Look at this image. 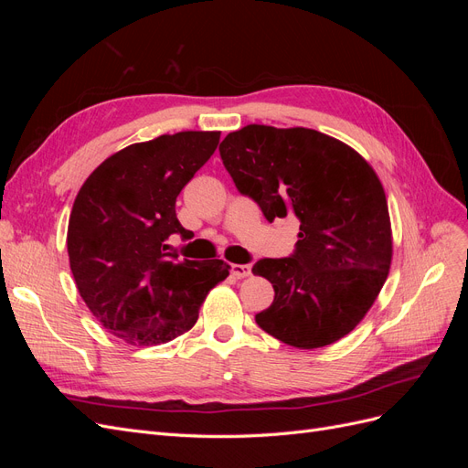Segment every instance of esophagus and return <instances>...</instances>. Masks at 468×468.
Listing matches in <instances>:
<instances>
[{
	"label": "esophagus",
	"instance_id": "obj_1",
	"mask_svg": "<svg viewBox=\"0 0 468 468\" xmlns=\"http://www.w3.org/2000/svg\"><path fill=\"white\" fill-rule=\"evenodd\" d=\"M230 271L236 279H246L251 275V267L250 265H239V263H234L230 265Z\"/></svg>",
	"mask_w": 468,
	"mask_h": 468
}]
</instances>
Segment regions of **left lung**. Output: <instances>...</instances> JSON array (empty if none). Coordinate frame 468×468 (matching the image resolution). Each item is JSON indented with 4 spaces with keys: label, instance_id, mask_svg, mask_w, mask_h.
Instances as JSON below:
<instances>
[{
    "label": "left lung",
    "instance_id": "left-lung-1",
    "mask_svg": "<svg viewBox=\"0 0 468 468\" xmlns=\"http://www.w3.org/2000/svg\"><path fill=\"white\" fill-rule=\"evenodd\" d=\"M236 189L263 217H296L289 258H265L253 273L273 285L256 314L269 335L301 349L330 346L363 320L392 260L388 205L373 167L339 140L313 129L248 124L220 144Z\"/></svg>",
    "mask_w": 468,
    "mask_h": 468
}]
</instances>
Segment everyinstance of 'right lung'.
<instances>
[{"label":"right lung","instance_id":"obj_1","mask_svg":"<svg viewBox=\"0 0 468 468\" xmlns=\"http://www.w3.org/2000/svg\"><path fill=\"white\" fill-rule=\"evenodd\" d=\"M220 133L164 134L112 154L83 183L68 224L72 275L91 314L131 346L172 342L193 328L222 260H177L167 238L189 239L176 199L217 150Z\"/></svg>","mask_w":468,"mask_h":468}]
</instances>
